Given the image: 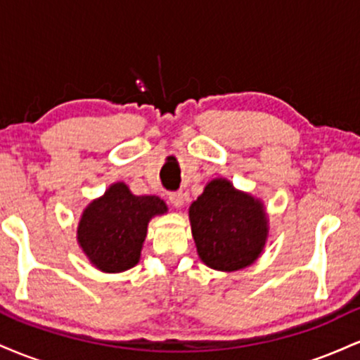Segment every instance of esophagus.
I'll use <instances>...</instances> for the list:
<instances>
[{"instance_id": "esophagus-1", "label": "esophagus", "mask_w": 360, "mask_h": 360, "mask_svg": "<svg viewBox=\"0 0 360 360\" xmlns=\"http://www.w3.org/2000/svg\"><path fill=\"white\" fill-rule=\"evenodd\" d=\"M169 201H171L172 206H176V208H181V206L184 205V194L181 191H174L169 194Z\"/></svg>"}]
</instances>
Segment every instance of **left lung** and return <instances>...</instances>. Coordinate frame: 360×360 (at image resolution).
Listing matches in <instances>:
<instances>
[{
	"label": "left lung",
	"instance_id": "1",
	"mask_svg": "<svg viewBox=\"0 0 360 360\" xmlns=\"http://www.w3.org/2000/svg\"><path fill=\"white\" fill-rule=\"evenodd\" d=\"M198 255L208 267L232 272L255 262L269 225L264 205L226 179H213L189 206Z\"/></svg>",
	"mask_w": 360,
	"mask_h": 360
}]
</instances>
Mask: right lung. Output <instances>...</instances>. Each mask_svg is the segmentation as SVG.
I'll list each match as a JSON object with an SVG mask.
<instances>
[{"mask_svg":"<svg viewBox=\"0 0 360 360\" xmlns=\"http://www.w3.org/2000/svg\"><path fill=\"white\" fill-rule=\"evenodd\" d=\"M166 212L160 198L135 196L125 183H115L82 212L77 242L100 271H127L139 262L150 218Z\"/></svg>","mask_w":360,"mask_h":360,"instance_id":"1","label":"right lung"}]
</instances>
